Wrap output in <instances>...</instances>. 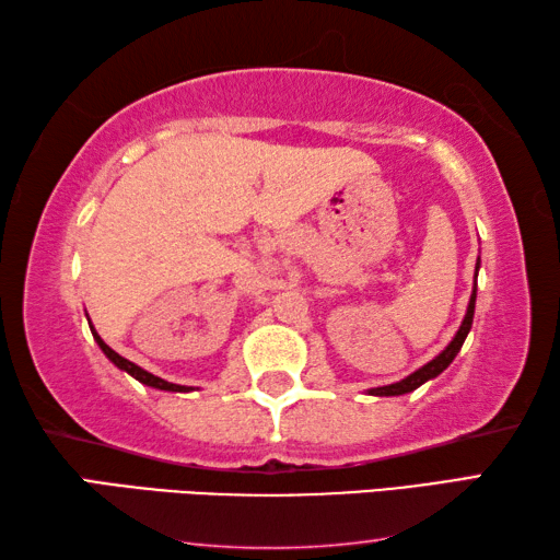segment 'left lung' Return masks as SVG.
Wrapping results in <instances>:
<instances>
[{
	"label": "left lung",
	"instance_id": "8db88e82",
	"mask_svg": "<svg viewBox=\"0 0 560 560\" xmlns=\"http://www.w3.org/2000/svg\"><path fill=\"white\" fill-rule=\"evenodd\" d=\"M477 271H479V261H477ZM474 279H477V277H474ZM474 303H477V283H474V289H471V299H469V306H467V316H464L462 326H459V330H457V336L452 338V343H450L447 348H444L438 358L430 360L428 365H422L420 371H415L412 375H407L405 381L393 383V385H385V387H373L371 395H377V397H385V395H405V393L417 390V387H420L422 383L432 381V377H438V375L444 371V368H447V365L452 363L454 355L459 353L464 338H467V334H469L471 320H474Z\"/></svg>",
	"mask_w": 560,
	"mask_h": 560
}]
</instances>
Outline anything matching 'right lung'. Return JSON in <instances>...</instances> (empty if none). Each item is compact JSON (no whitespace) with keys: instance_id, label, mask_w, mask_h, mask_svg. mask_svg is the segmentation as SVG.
Listing matches in <instances>:
<instances>
[{"instance_id":"obj_1","label":"right lung","mask_w":560,"mask_h":560,"mask_svg":"<svg viewBox=\"0 0 560 560\" xmlns=\"http://www.w3.org/2000/svg\"><path fill=\"white\" fill-rule=\"evenodd\" d=\"M91 334H93V338H96V343L101 346V350L103 353L108 355V360L110 363H116L120 371H126L128 375H132L136 377V381H140L143 385H150V387H158V390H173V393H187L189 387H185V385H175V383H167V381H163V377H158V375H153V373H148V371H143V368H138L136 363H130V360H126L122 355H118L116 350H113L110 346H106L103 343V338L96 334V330L91 328Z\"/></svg>"}]
</instances>
